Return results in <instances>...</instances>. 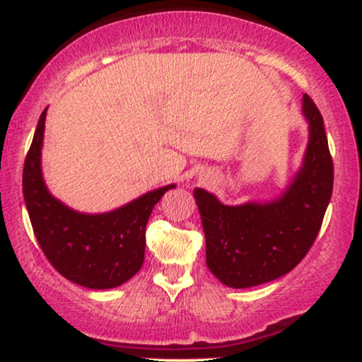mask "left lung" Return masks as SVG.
<instances>
[{
  "instance_id": "left-lung-1",
  "label": "left lung",
  "mask_w": 362,
  "mask_h": 362,
  "mask_svg": "<svg viewBox=\"0 0 362 362\" xmlns=\"http://www.w3.org/2000/svg\"><path fill=\"white\" fill-rule=\"evenodd\" d=\"M310 138L300 172L271 202L224 206L204 189L194 197L206 235V264L223 284L252 288L293 271L317 238L334 189V161L323 117L308 95Z\"/></svg>"
}]
</instances>
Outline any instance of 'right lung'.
Segmentation results:
<instances>
[{
    "mask_svg": "<svg viewBox=\"0 0 362 362\" xmlns=\"http://www.w3.org/2000/svg\"><path fill=\"white\" fill-rule=\"evenodd\" d=\"M45 109L23 165V199L44 255L61 276L90 289L117 288L131 279L144 262L146 224L153 207L175 184L141 195L103 214L69 209L45 187L42 153Z\"/></svg>",
    "mask_w": 362,
    "mask_h": 362,
    "instance_id": "right-lung-1",
    "label": "right lung"
}]
</instances>
